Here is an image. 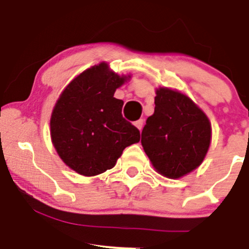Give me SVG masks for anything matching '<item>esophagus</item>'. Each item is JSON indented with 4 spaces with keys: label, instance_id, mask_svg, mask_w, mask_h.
<instances>
[{
    "label": "esophagus",
    "instance_id": "esophagus-1",
    "mask_svg": "<svg viewBox=\"0 0 249 249\" xmlns=\"http://www.w3.org/2000/svg\"><path fill=\"white\" fill-rule=\"evenodd\" d=\"M143 123H144V120L140 119V120H137V122H135V125H136L137 129L141 130V129H142V126H143Z\"/></svg>",
    "mask_w": 249,
    "mask_h": 249
}]
</instances>
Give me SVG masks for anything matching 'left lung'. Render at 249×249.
Returning <instances> with one entry per match:
<instances>
[{
	"label": "left lung",
	"mask_w": 249,
	"mask_h": 249,
	"mask_svg": "<svg viewBox=\"0 0 249 249\" xmlns=\"http://www.w3.org/2000/svg\"><path fill=\"white\" fill-rule=\"evenodd\" d=\"M154 104L141 143L158 171L179 178L202 162L210 147L211 124L205 113L178 91L160 88Z\"/></svg>",
	"instance_id": "8db88e82"
}]
</instances>
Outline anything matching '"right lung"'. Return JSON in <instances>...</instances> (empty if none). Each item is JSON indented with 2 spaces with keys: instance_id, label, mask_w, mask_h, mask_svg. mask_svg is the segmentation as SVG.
Segmentation results:
<instances>
[{
  "instance_id": "1",
  "label": "right lung",
  "mask_w": 249,
  "mask_h": 249,
  "mask_svg": "<svg viewBox=\"0 0 249 249\" xmlns=\"http://www.w3.org/2000/svg\"><path fill=\"white\" fill-rule=\"evenodd\" d=\"M125 80L107 64L97 65L74 78L53 109V144L79 175L96 176L112 169L123 150L141 139L140 130L123 117L124 101L114 97Z\"/></svg>"
}]
</instances>
